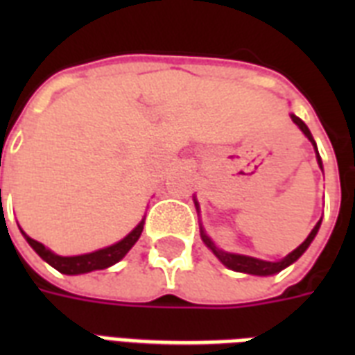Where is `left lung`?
<instances>
[{
    "instance_id": "8db88e82",
    "label": "left lung",
    "mask_w": 355,
    "mask_h": 355,
    "mask_svg": "<svg viewBox=\"0 0 355 355\" xmlns=\"http://www.w3.org/2000/svg\"><path fill=\"white\" fill-rule=\"evenodd\" d=\"M291 119L293 123H297L298 128L302 130L306 136H308V139L313 144L315 150H317V145H315V139L313 136H311V132H309V128L306 127V123L302 121L300 118H297L295 114H291ZM317 162H319L320 169H322V160H320L319 156V150H317ZM197 205V202H195ZM319 227H320V221L315 225V228L309 232V236L306 237V241L300 245L298 248H295L291 254H287L286 258L280 259V261H263V259H256V258H250V256H241V254H228V252H223V250H219V248L211 243V239L205 234V230L200 228V237H202V241L208 245V247L211 248V252L216 254L217 258L221 259L223 265H227L228 269L232 270H237V272H247V275H258V276H269V275H276V272H280L282 269H286L287 265H291L293 261H297L300 256H302L304 252H306V248L309 247V243L313 241V237L317 236V232H319Z\"/></svg>"
}]
</instances>
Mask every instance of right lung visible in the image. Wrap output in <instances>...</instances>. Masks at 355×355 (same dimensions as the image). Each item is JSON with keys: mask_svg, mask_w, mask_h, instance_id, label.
<instances>
[{"mask_svg": "<svg viewBox=\"0 0 355 355\" xmlns=\"http://www.w3.org/2000/svg\"><path fill=\"white\" fill-rule=\"evenodd\" d=\"M144 223L145 221L139 223L132 232L128 234L127 237H123L121 241H118L116 245H110V247L96 250V252L83 254V256H57V254H53L49 248L44 247L42 243L31 239V237L25 236L24 232L21 234H24L31 247L35 248V252L38 254L42 259H46L51 267H55L58 272H62V275H85V272H90V270L107 269L110 265L118 263L119 259L132 248L134 243L139 239V236L144 232Z\"/></svg>", "mask_w": 355, "mask_h": 355, "instance_id": "right-lung-1", "label": "right lung"}]
</instances>
